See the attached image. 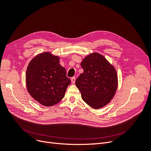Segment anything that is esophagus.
<instances>
[{
  "instance_id": "obj_1",
  "label": "esophagus",
  "mask_w": 151,
  "mask_h": 151,
  "mask_svg": "<svg viewBox=\"0 0 151 151\" xmlns=\"http://www.w3.org/2000/svg\"><path fill=\"white\" fill-rule=\"evenodd\" d=\"M75 80H76V77H75V76L72 77L71 78V83H72L73 84L75 83Z\"/></svg>"
}]
</instances>
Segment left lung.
Wrapping results in <instances>:
<instances>
[{
	"instance_id": "left-lung-1",
	"label": "left lung",
	"mask_w": 151,
	"mask_h": 151,
	"mask_svg": "<svg viewBox=\"0 0 151 151\" xmlns=\"http://www.w3.org/2000/svg\"><path fill=\"white\" fill-rule=\"evenodd\" d=\"M83 73L75 83L83 101L99 109L114 97L117 88V76L114 68L98 53H92L81 63Z\"/></svg>"
}]
</instances>
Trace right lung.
Listing matches in <instances>:
<instances>
[{
	"instance_id": "1",
	"label": "right lung",
	"mask_w": 151,
	"mask_h": 151,
	"mask_svg": "<svg viewBox=\"0 0 151 151\" xmlns=\"http://www.w3.org/2000/svg\"><path fill=\"white\" fill-rule=\"evenodd\" d=\"M59 60L58 56L44 52L36 56L27 66L26 81L28 92L42 105L50 106L58 103L71 83Z\"/></svg>"
}]
</instances>
